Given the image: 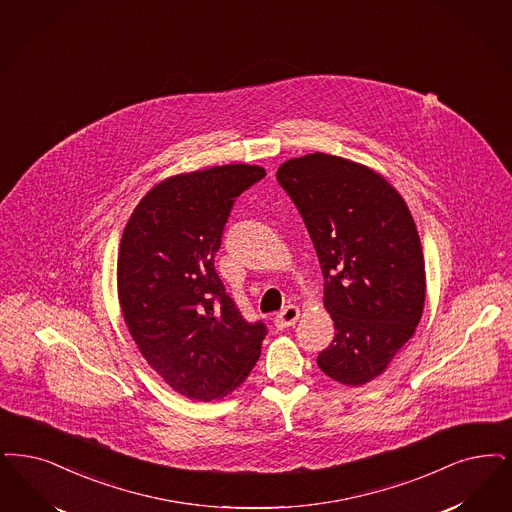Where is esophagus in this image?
<instances>
[{"instance_id":"34e87169","label":"esophagus","mask_w":512,"mask_h":512,"mask_svg":"<svg viewBox=\"0 0 512 512\" xmlns=\"http://www.w3.org/2000/svg\"><path fill=\"white\" fill-rule=\"evenodd\" d=\"M299 316H301L299 307L289 305V307L284 308V310L274 318V324H276V328L278 329L291 328V326H295V322L299 320Z\"/></svg>"}]
</instances>
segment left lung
I'll return each instance as SVG.
<instances>
[{"instance_id":"8db88e82","label":"left lung","mask_w":512,"mask_h":512,"mask_svg":"<svg viewBox=\"0 0 512 512\" xmlns=\"http://www.w3.org/2000/svg\"><path fill=\"white\" fill-rule=\"evenodd\" d=\"M322 266L335 337L318 368L348 387L379 377L425 307V261L408 205L379 173L331 154L280 165Z\"/></svg>"}]
</instances>
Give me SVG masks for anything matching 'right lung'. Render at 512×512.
<instances>
[{
  "label": "right lung",
  "instance_id": "add662e5",
  "mask_svg": "<svg viewBox=\"0 0 512 512\" xmlns=\"http://www.w3.org/2000/svg\"><path fill=\"white\" fill-rule=\"evenodd\" d=\"M265 175L236 164L169 177L123 230V320L144 360L186 398H223L259 360L266 326L244 320L213 261L236 198Z\"/></svg>",
  "mask_w": 512,
  "mask_h": 512
}]
</instances>
